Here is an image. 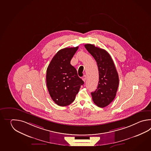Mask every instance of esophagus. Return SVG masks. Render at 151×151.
Wrapping results in <instances>:
<instances>
[{
  "label": "esophagus",
  "mask_w": 151,
  "mask_h": 151,
  "mask_svg": "<svg viewBox=\"0 0 151 151\" xmlns=\"http://www.w3.org/2000/svg\"><path fill=\"white\" fill-rule=\"evenodd\" d=\"M86 76H84L83 77V81L85 82V81H86Z\"/></svg>",
  "instance_id": "34e87169"
}]
</instances>
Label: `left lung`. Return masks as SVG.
<instances>
[{
    "label": "left lung",
    "mask_w": 151,
    "mask_h": 151,
    "mask_svg": "<svg viewBox=\"0 0 151 151\" xmlns=\"http://www.w3.org/2000/svg\"><path fill=\"white\" fill-rule=\"evenodd\" d=\"M91 55L95 59L99 71V83L97 89L91 92L94 104L100 107L108 106L115 98L119 85V76L115 65L106 50L94 45H85Z\"/></svg>",
    "instance_id": "obj_1"
}]
</instances>
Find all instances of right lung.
I'll return each instance as SVG.
<instances>
[{
	"mask_svg": "<svg viewBox=\"0 0 151 151\" xmlns=\"http://www.w3.org/2000/svg\"><path fill=\"white\" fill-rule=\"evenodd\" d=\"M78 49L66 47L55 54L46 71V84L48 92L55 103L66 106L73 102L84 82L78 77L76 69L70 64Z\"/></svg>",
	"mask_w": 151,
	"mask_h": 151,
	"instance_id": "add662e5",
	"label": "right lung"
}]
</instances>
